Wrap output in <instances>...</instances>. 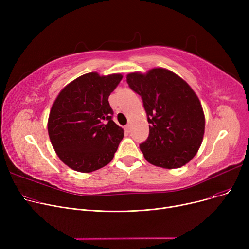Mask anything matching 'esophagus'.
<instances>
[{
  "label": "esophagus",
  "mask_w": 249,
  "mask_h": 249,
  "mask_svg": "<svg viewBox=\"0 0 249 249\" xmlns=\"http://www.w3.org/2000/svg\"><path fill=\"white\" fill-rule=\"evenodd\" d=\"M125 130L127 132H131V124H127L125 127Z\"/></svg>",
  "instance_id": "obj_1"
}]
</instances>
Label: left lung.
Listing matches in <instances>:
<instances>
[{
	"mask_svg": "<svg viewBox=\"0 0 249 249\" xmlns=\"http://www.w3.org/2000/svg\"><path fill=\"white\" fill-rule=\"evenodd\" d=\"M126 78L141 97L150 124L147 139L139 144L145 160L164 168L188 163L200 148L205 131L203 108L195 91L165 69L132 72Z\"/></svg>",
	"mask_w": 249,
	"mask_h": 249,
	"instance_id": "1",
	"label": "left lung"
}]
</instances>
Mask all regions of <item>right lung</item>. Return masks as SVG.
Returning a JSON list of instances; mask_svg holds the SVG:
<instances>
[{"mask_svg":"<svg viewBox=\"0 0 249 249\" xmlns=\"http://www.w3.org/2000/svg\"><path fill=\"white\" fill-rule=\"evenodd\" d=\"M122 77L86 73L65 87L52 105L50 141L61 161L76 172L90 173L107 165L123 139L108 101Z\"/></svg>","mask_w":249,"mask_h":249,"instance_id":"add662e5","label":"right lung"}]
</instances>
